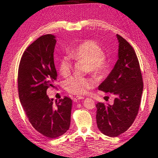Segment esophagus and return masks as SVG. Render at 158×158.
<instances>
[{
  "instance_id": "34e87169",
  "label": "esophagus",
  "mask_w": 158,
  "mask_h": 158,
  "mask_svg": "<svg viewBox=\"0 0 158 158\" xmlns=\"http://www.w3.org/2000/svg\"><path fill=\"white\" fill-rule=\"evenodd\" d=\"M83 99H84V97H81V96H77V97H75V98H74V101H75V102H77V101H79V100H83Z\"/></svg>"
}]
</instances>
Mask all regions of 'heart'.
Listing matches in <instances>:
<instances>
[{"label": "heart", "mask_w": 158, "mask_h": 158, "mask_svg": "<svg viewBox=\"0 0 158 158\" xmlns=\"http://www.w3.org/2000/svg\"><path fill=\"white\" fill-rule=\"evenodd\" d=\"M72 58L83 60L88 64L89 71L98 75L108 69V61L104 55V49L98 43L93 40H86L77 45L70 52ZM73 64L69 56H63L58 64L59 71L63 76H68L72 70ZM94 82L91 79L74 76L66 80L64 88L69 92L77 96L85 95L93 88Z\"/></svg>", "instance_id": "1"}]
</instances>
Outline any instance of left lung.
<instances>
[{
  "label": "left lung",
  "mask_w": 158,
  "mask_h": 158,
  "mask_svg": "<svg viewBox=\"0 0 158 158\" xmlns=\"http://www.w3.org/2000/svg\"><path fill=\"white\" fill-rule=\"evenodd\" d=\"M118 60L98 89L115 96L113 105L96 104V123L104 135L115 137L132 126L138 115L143 81L135 49L125 39L117 35Z\"/></svg>",
  "instance_id": "1"
}]
</instances>
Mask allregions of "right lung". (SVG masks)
I'll use <instances>...</instances> for the list:
<instances>
[{"mask_svg":"<svg viewBox=\"0 0 158 158\" xmlns=\"http://www.w3.org/2000/svg\"><path fill=\"white\" fill-rule=\"evenodd\" d=\"M56 43L54 36L45 35L30 45L20 60L18 76L19 98L28 121L49 139L69 130L73 104L66 96L53 104L47 95L58 77L53 60Z\"/></svg>","mask_w":158,"mask_h":158,"instance_id":"obj_1","label":"right lung"}]
</instances>
